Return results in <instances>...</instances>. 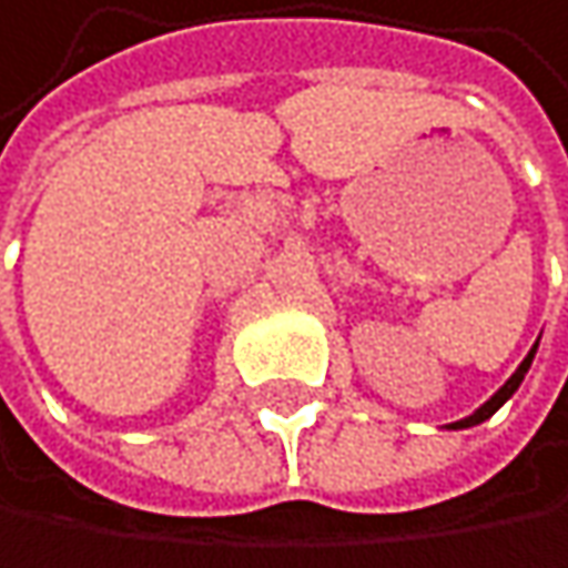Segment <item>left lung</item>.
<instances>
[{
	"mask_svg": "<svg viewBox=\"0 0 568 568\" xmlns=\"http://www.w3.org/2000/svg\"><path fill=\"white\" fill-rule=\"evenodd\" d=\"M536 347H539V341H536V344H532V351L523 357V364L516 367V374H513V377H509V381H506V384H503V387H499V390H496V394H493V397H489L483 407H476L469 417H463V420H456V424H446V429H466V426H476V424H483V420H489V417H493V414H496V410H499V407H503V404H506V400H509V397L519 390L523 377H526V374H529V367H532Z\"/></svg>",
	"mask_w": 568,
	"mask_h": 568,
	"instance_id": "left-lung-1",
	"label": "left lung"
}]
</instances>
